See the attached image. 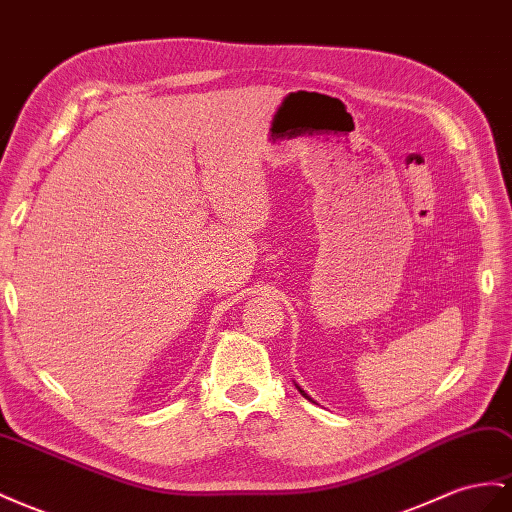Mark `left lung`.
Segmentation results:
<instances>
[{
	"label": "left lung",
	"instance_id": "left-lung-1",
	"mask_svg": "<svg viewBox=\"0 0 512 512\" xmlns=\"http://www.w3.org/2000/svg\"><path fill=\"white\" fill-rule=\"evenodd\" d=\"M299 392H301V394H303V390H299ZM303 396H306V394H303ZM306 398H308V396H306Z\"/></svg>",
	"mask_w": 512,
	"mask_h": 512
}]
</instances>
